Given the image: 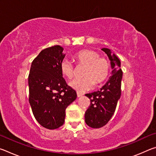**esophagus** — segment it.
I'll return each instance as SVG.
<instances>
[{"label":"esophagus","instance_id":"34e87169","mask_svg":"<svg viewBox=\"0 0 156 156\" xmlns=\"http://www.w3.org/2000/svg\"><path fill=\"white\" fill-rule=\"evenodd\" d=\"M82 96H83V94L80 93V92H79V91H77V96H78V98Z\"/></svg>","mask_w":156,"mask_h":156}]
</instances>
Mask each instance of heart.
Returning a JSON list of instances; mask_svg holds the SVG:
<instances>
[{
	"instance_id": "1",
	"label": "heart",
	"mask_w": 156,
	"mask_h": 156,
	"mask_svg": "<svg viewBox=\"0 0 156 156\" xmlns=\"http://www.w3.org/2000/svg\"><path fill=\"white\" fill-rule=\"evenodd\" d=\"M78 66H84L82 77L69 82V86L78 91L90 89L95 84L99 86L107 80L109 76L110 65L106 58L100 56L99 53L91 49L80 50L73 55ZM60 72L67 78H72L75 75V69L72 62L63 60L60 63Z\"/></svg>"
}]
</instances>
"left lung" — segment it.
<instances>
[{
  "mask_svg": "<svg viewBox=\"0 0 156 156\" xmlns=\"http://www.w3.org/2000/svg\"><path fill=\"white\" fill-rule=\"evenodd\" d=\"M111 61L112 76L99 91L86 94L91 104L86 111L85 122L92 128H100L109 122L115 112L121 96V81L122 71L120 60L108 48H102Z\"/></svg>",
  "mask_w": 156,
  "mask_h": 156,
  "instance_id": "1",
  "label": "left lung"
}]
</instances>
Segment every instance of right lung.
Instances as JSON below:
<instances>
[{
    "label": "right lung",
    "mask_w": 156,
    "mask_h": 156,
    "mask_svg": "<svg viewBox=\"0 0 156 156\" xmlns=\"http://www.w3.org/2000/svg\"><path fill=\"white\" fill-rule=\"evenodd\" d=\"M55 45L40 52L31 62L28 77L29 101L36 120L43 127L56 129L65 122V109L77 98L60 72L65 54Z\"/></svg>",
    "instance_id": "add662e5"
}]
</instances>
